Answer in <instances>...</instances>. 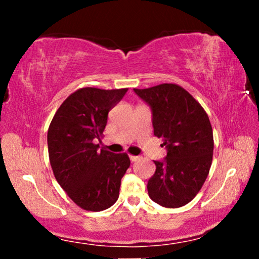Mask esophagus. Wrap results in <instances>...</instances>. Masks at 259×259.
Returning a JSON list of instances; mask_svg holds the SVG:
<instances>
[{"instance_id": "obj_1", "label": "esophagus", "mask_w": 259, "mask_h": 259, "mask_svg": "<svg viewBox=\"0 0 259 259\" xmlns=\"http://www.w3.org/2000/svg\"><path fill=\"white\" fill-rule=\"evenodd\" d=\"M138 159H139V157H137V155H130V160L132 161V162H134V161H137Z\"/></svg>"}]
</instances>
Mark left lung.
I'll use <instances>...</instances> for the list:
<instances>
[{
  "label": "left lung",
  "mask_w": 259,
  "mask_h": 259,
  "mask_svg": "<svg viewBox=\"0 0 259 259\" xmlns=\"http://www.w3.org/2000/svg\"><path fill=\"white\" fill-rule=\"evenodd\" d=\"M134 93L151 108L155 137L164 140L166 157L147 183L148 196L164 207L190 203L203 186L213 155V133L206 112L178 84L162 83Z\"/></svg>",
  "instance_id": "8db88e82"
}]
</instances>
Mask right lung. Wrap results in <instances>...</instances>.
Returning a JSON list of instances; mask_svg holds the SVG:
<instances>
[{"label":"right lung","instance_id":"add662e5","mask_svg":"<svg viewBox=\"0 0 259 259\" xmlns=\"http://www.w3.org/2000/svg\"><path fill=\"white\" fill-rule=\"evenodd\" d=\"M126 92L81 88L62 102L49 126L48 153L55 179L83 210H106L119 198L121 178L131 165L128 155L99 151L94 143L100 140L108 112Z\"/></svg>","mask_w":259,"mask_h":259}]
</instances>
